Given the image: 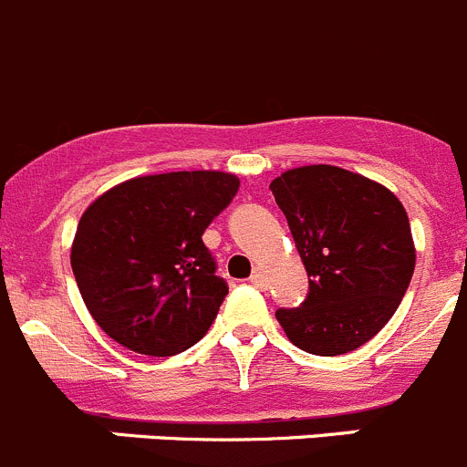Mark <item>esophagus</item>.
Listing matches in <instances>:
<instances>
[{
	"label": "esophagus",
	"instance_id": "34e87169",
	"mask_svg": "<svg viewBox=\"0 0 467 467\" xmlns=\"http://www.w3.org/2000/svg\"><path fill=\"white\" fill-rule=\"evenodd\" d=\"M250 282H252V285H254V286H259V289H264V286H266V275H264L262 271H254V273H252Z\"/></svg>",
	"mask_w": 467,
	"mask_h": 467
}]
</instances>
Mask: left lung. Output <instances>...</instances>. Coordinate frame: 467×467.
<instances>
[{
    "mask_svg": "<svg viewBox=\"0 0 467 467\" xmlns=\"http://www.w3.org/2000/svg\"><path fill=\"white\" fill-rule=\"evenodd\" d=\"M310 280L298 307L277 322L298 349L337 357L366 345L408 292L414 243L393 192L328 164L285 171L271 182Z\"/></svg>",
    "mask_w": 467,
    "mask_h": 467,
    "instance_id": "8db88e82",
    "label": "left lung"
}]
</instances>
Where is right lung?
Listing matches in <instances>:
<instances>
[{
	"mask_svg": "<svg viewBox=\"0 0 467 467\" xmlns=\"http://www.w3.org/2000/svg\"><path fill=\"white\" fill-rule=\"evenodd\" d=\"M238 187L222 171L143 175L83 213L71 268L89 315L115 342L173 357L208 333L229 286L201 236Z\"/></svg>",
	"mask_w": 467,
	"mask_h": 467,
	"instance_id": "obj_1",
	"label": "right lung"
}]
</instances>
